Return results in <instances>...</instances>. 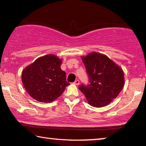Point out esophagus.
<instances>
[{
    "label": "esophagus",
    "mask_w": 146,
    "mask_h": 146,
    "mask_svg": "<svg viewBox=\"0 0 146 146\" xmlns=\"http://www.w3.org/2000/svg\"><path fill=\"white\" fill-rule=\"evenodd\" d=\"M74 84L75 85H76V86H78V85H80V81L78 80H76L74 82Z\"/></svg>",
    "instance_id": "obj_1"
}]
</instances>
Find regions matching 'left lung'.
I'll use <instances>...</instances> for the list:
<instances>
[{"label": "left lung", "mask_w": 146, "mask_h": 146, "mask_svg": "<svg viewBox=\"0 0 146 146\" xmlns=\"http://www.w3.org/2000/svg\"><path fill=\"white\" fill-rule=\"evenodd\" d=\"M89 84H82L79 89L92 106L101 108L118 96L124 86L122 68L106 55L93 52L82 57Z\"/></svg>", "instance_id": "8db88e82"}]
</instances>
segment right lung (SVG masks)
I'll list each match as a JSON object with an SVG mask.
<instances>
[{
  "instance_id": "obj_1",
  "label": "right lung",
  "mask_w": 146,
  "mask_h": 146,
  "mask_svg": "<svg viewBox=\"0 0 146 146\" xmlns=\"http://www.w3.org/2000/svg\"><path fill=\"white\" fill-rule=\"evenodd\" d=\"M62 60L54 55L38 58L22 72L21 80L31 97L41 102H51L62 95L66 87L65 72L60 68Z\"/></svg>"
}]
</instances>
